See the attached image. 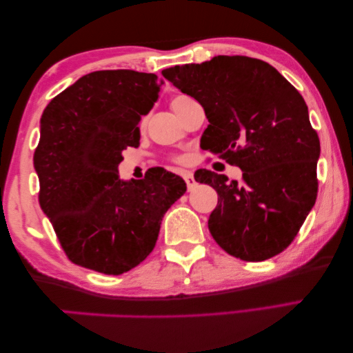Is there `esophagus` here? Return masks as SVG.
<instances>
[{
	"label": "esophagus",
	"mask_w": 353,
	"mask_h": 353,
	"mask_svg": "<svg viewBox=\"0 0 353 353\" xmlns=\"http://www.w3.org/2000/svg\"><path fill=\"white\" fill-rule=\"evenodd\" d=\"M184 181H186V184H188V189H192L195 186V178L190 172L184 173Z\"/></svg>",
	"instance_id": "obj_1"
}]
</instances>
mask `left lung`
Instances as JSON below:
<instances>
[{
    "instance_id": "obj_1",
    "label": "left lung",
    "mask_w": 353,
    "mask_h": 353,
    "mask_svg": "<svg viewBox=\"0 0 353 353\" xmlns=\"http://www.w3.org/2000/svg\"><path fill=\"white\" fill-rule=\"evenodd\" d=\"M205 109L200 145L242 170V181L201 169L195 181L216 189L208 228L231 256L264 261L296 238L317 197L321 142L303 97L270 63L216 56L165 68Z\"/></svg>"
}]
</instances>
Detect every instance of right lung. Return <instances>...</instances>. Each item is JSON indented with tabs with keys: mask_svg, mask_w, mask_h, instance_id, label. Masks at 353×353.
I'll list each match as a JSON object with an SVG mask.
<instances>
[{
	"mask_svg": "<svg viewBox=\"0 0 353 353\" xmlns=\"http://www.w3.org/2000/svg\"><path fill=\"white\" fill-rule=\"evenodd\" d=\"M154 73L84 74L45 108L34 152L39 203L72 263L106 275L141 264L154 248L167 210L186 192L181 176L150 169L123 181L126 147H139V122L158 100Z\"/></svg>",
	"mask_w": 353,
	"mask_h": 353,
	"instance_id": "right-lung-1",
	"label": "right lung"
}]
</instances>
